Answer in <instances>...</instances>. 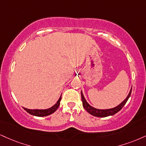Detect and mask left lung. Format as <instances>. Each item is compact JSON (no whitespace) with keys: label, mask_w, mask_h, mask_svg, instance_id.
I'll use <instances>...</instances> for the list:
<instances>
[{"label":"left lung","mask_w":146,"mask_h":146,"mask_svg":"<svg viewBox=\"0 0 146 146\" xmlns=\"http://www.w3.org/2000/svg\"><path fill=\"white\" fill-rule=\"evenodd\" d=\"M131 92H132V88L131 89V91H130L129 95L127 96V97L126 98V99L124 100L122 103H121L120 105H117V106L115 107V108H112V109H109V110H98V109L92 108V107L90 106V105L87 103L86 101L82 92H81V96H82V104H83L84 108L89 113L96 117H104L110 116V115H113L114 114L117 113L120 110H122V108H123L124 105H125L126 102H127L128 99H129L130 96H131Z\"/></svg>","instance_id":"1"}]
</instances>
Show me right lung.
I'll use <instances>...</instances> for the list:
<instances>
[{
	"mask_svg": "<svg viewBox=\"0 0 146 146\" xmlns=\"http://www.w3.org/2000/svg\"><path fill=\"white\" fill-rule=\"evenodd\" d=\"M61 100V96L59 98L58 101H57V103L54 105L53 107L50 109H47V110H29V109L24 108V110H26L28 113L31 114L33 115H35V116L38 117H43V116H46V115H49L50 114L53 113L54 111H56L58 107L60 106V103Z\"/></svg>",
	"mask_w": 146,
	"mask_h": 146,
	"instance_id": "obj_1",
	"label": "right lung"
}]
</instances>
